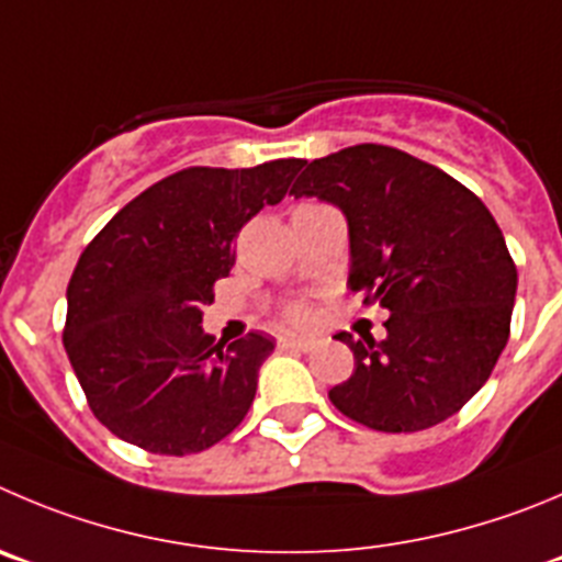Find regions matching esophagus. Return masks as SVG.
I'll list each match as a JSON object with an SVG mask.
<instances>
[{
	"mask_svg": "<svg viewBox=\"0 0 562 562\" xmlns=\"http://www.w3.org/2000/svg\"><path fill=\"white\" fill-rule=\"evenodd\" d=\"M277 344H280V349H285V352H311V349H313V340L291 338V335H282Z\"/></svg>",
	"mask_w": 562,
	"mask_h": 562,
	"instance_id": "esophagus-1",
	"label": "esophagus"
}]
</instances>
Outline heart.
Masks as SVG:
<instances>
[{"label":"heart","mask_w":562,"mask_h":562,"mask_svg":"<svg viewBox=\"0 0 562 562\" xmlns=\"http://www.w3.org/2000/svg\"><path fill=\"white\" fill-rule=\"evenodd\" d=\"M288 318H291L293 324H307V318H311V313H307L305 307H293V311L288 313Z\"/></svg>","instance_id":"b5f03b06"}]
</instances>
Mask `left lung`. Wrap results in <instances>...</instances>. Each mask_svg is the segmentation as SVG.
Returning <instances> with one entry per match:
<instances>
[{
	"label": "left lung",
	"instance_id": "8db88e82",
	"mask_svg": "<svg viewBox=\"0 0 562 562\" xmlns=\"http://www.w3.org/2000/svg\"><path fill=\"white\" fill-rule=\"evenodd\" d=\"M291 193L344 213L349 288L391 311L382 340L335 335L355 371L329 391L333 405L380 432L447 422L510 335L518 274L491 210L447 171L380 144L307 162Z\"/></svg>",
	"mask_w": 562,
	"mask_h": 562
}]
</instances>
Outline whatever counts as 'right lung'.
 Wrapping results in <instances>:
<instances>
[{
  "label": "right lung",
  "mask_w": 562,
  "mask_h": 562,
  "mask_svg": "<svg viewBox=\"0 0 562 562\" xmlns=\"http://www.w3.org/2000/svg\"><path fill=\"white\" fill-rule=\"evenodd\" d=\"M305 160L177 171L124 204L86 246L68 282L63 344L93 416L151 454H193L249 413L274 340L224 349L202 305L229 274L240 227L282 202Z\"/></svg>",
  "instance_id": "add662e5"
}]
</instances>
